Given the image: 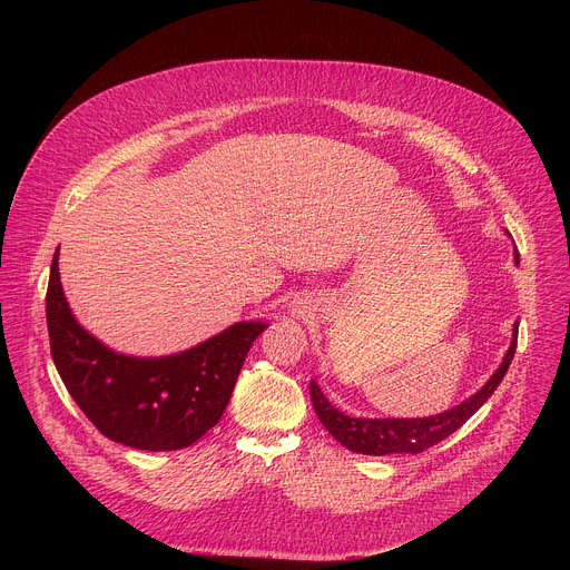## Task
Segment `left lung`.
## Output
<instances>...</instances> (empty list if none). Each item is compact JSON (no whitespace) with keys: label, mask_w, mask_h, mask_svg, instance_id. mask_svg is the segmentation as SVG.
I'll list each match as a JSON object with an SVG mask.
<instances>
[{"label":"left lung","mask_w":570,"mask_h":570,"mask_svg":"<svg viewBox=\"0 0 570 570\" xmlns=\"http://www.w3.org/2000/svg\"><path fill=\"white\" fill-rule=\"evenodd\" d=\"M517 336H519V322L514 324V338L512 345L501 363V367L494 372V376L484 383L480 392H475L464 403L455 405V409L424 420H356L338 413L334 405L322 394L315 381H311V401L313 409L324 424L343 446L356 453L365 455H387V453H422L438 442L446 440L451 433H455L480 405L492 396V392L503 381L514 352H517Z\"/></svg>","instance_id":"obj_1"}]
</instances>
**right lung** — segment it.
<instances>
[{
  "label": "right lung",
  "instance_id": "obj_1",
  "mask_svg": "<svg viewBox=\"0 0 570 570\" xmlns=\"http://www.w3.org/2000/svg\"><path fill=\"white\" fill-rule=\"evenodd\" d=\"M47 330L65 387L106 438L144 451H176L218 424L243 361L266 324H232L207 343L167 358L117 354L73 320L56 250L47 286Z\"/></svg>",
  "mask_w": 570,
  "mask_h": 570
}]
</instances>
